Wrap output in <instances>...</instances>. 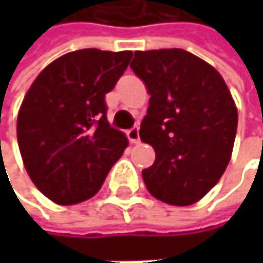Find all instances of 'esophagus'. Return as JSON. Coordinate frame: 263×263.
Here are the masks:
<instances>
[{"label": "esophagus", "instance_id": "esophagus-1", "mask_svg": "<svg viewBox=\"0 0 263 263\" xmlns=\"http://www.w3.org/2000/svg\"><path fill=\"white\" fill-rule=\"evenodd\" d=\"M128 138H129V141L134 143V144L140 143V132H138V126H134V128H131V129L128 131Z\"/></svg>", "mask_w": 263, "mask_h": 263}]
</instances>
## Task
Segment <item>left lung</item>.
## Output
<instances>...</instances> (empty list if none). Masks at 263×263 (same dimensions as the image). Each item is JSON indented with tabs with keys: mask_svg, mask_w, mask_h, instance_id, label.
<instances>
[{
	"mask_svg": "<svg viewBox=\"0 0 263 263\" xmlns=\"http://www.w3.org/2000/svg\"><path fill=\"white\" fill-rule=\"evenodd\" d=\"M132 71L151 94L140 138L155 149L141 172L149 193L171 205L199 201L222 177L237 109L222 76L181 48L135 51Z\"/></svg>",
	"mask_w": 263,
	"mask_h": 263,
	"instance_id": "left-lung-1",
	"label": "left lung"
}]
</instances>
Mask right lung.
Returning <instances> with one entry per match:
<instances>
[{
    "label": "right lung",
    "instance_id": "1",
    "mask_svg": "<svg viewBox=\"0 0 263 263\" xmlns=\"http://www.w3.org/2000/svg\"><path fill=\"white\" fill-rule=\"evenodd\" d=\"M132 51L83 48L45 67L18 114V144L27 174L53 202L94 196L128 146L109 126L105 94L128 68Z\"/></svg>",
    "mask_w": 263,
    "mask_h": 263
}]
</instances>
